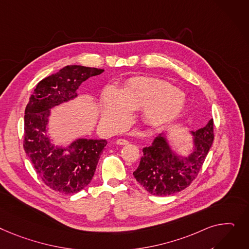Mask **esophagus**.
Here are the masks:
<instances>
[{
  "mask_svg": "<svg viewBox=\"0 0 249 249\" xmlns=\"http://www.w3.org/2000/svg\"><path fill=\"white\" fill-rule=\"evenodd\" d=\"M116 143H117L118 145H127L129 142H128L126 139H122V138H120V139H118L117 141H116Z\"/></svg>",
  "mask_w": 249,
  "mask_h": 249,
  "instance_id": "1",
  "label": "esophagus"
}]
</instances>
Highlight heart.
Wrapping results in <instances>:
<instances>
[{
    "label": "heart",
    "instance_id": "obj_1",
    "mask_svg": "<svg viewBox=\"0 0 249 249\" xmlns=\"http://www.w3.org/2000/svg\"><path fill=\"white\" fill-rule=\"evenodd\" d=\"M184 106V97L168 83L146 77L128 81L120 92L108 87L102 97V117L113 128L121 127L130 111L143 110L144 121L159 126L172 121Z\"/></svg>",
    "mask_w": 249,
    "mask_h": 249
}]
</instances>
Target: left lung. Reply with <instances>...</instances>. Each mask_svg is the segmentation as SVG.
I'll return each instance as SVG.
<instances>
[{"label":"left lung","instance_id":"obj_1","mask_svg":"<svg viewBox=\"0 0 249 249\" xmlns=\"http://www.w3.org/2000/svg\"><path fill=\"white\" fill-rule=\"evenodd\" d=\"M191 134L193 147L187 156H180L173 151L164 133L159 134L150 146L143 148V156L133 175L145 190L152 195L167 196L191 184L211 148L213 120Z\"/></svg>","mask_w":249,"mask_h":249}]
</instances>
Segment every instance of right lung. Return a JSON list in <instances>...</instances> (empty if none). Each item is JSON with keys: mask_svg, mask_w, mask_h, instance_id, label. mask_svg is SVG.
<instances>
[{"mask_svg": "<svg viewBox=\"0 0 249 249\" xmlns=\"http://www.w3.org/2000/svg\"><path fill=\"white\" fill-rule=\"evenodd\" d=\"M103 72L80 65L66 66L40 81L27 104L24 149L44 183L57 192L74 194L90 183L107 141L78 138L67 147L55 146L47 134L51 109L76 98L83 82Z\"/></svg>", "mask_w": 249, "mask_h": 249, "instance_id": "add662e5", "label": "right lung"}]
</instances>
